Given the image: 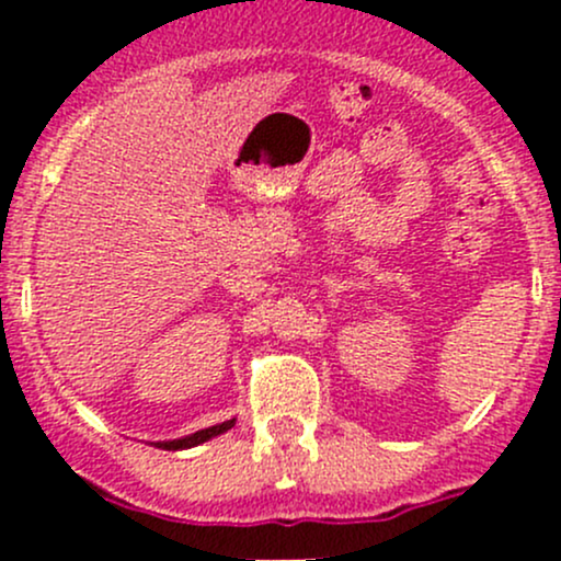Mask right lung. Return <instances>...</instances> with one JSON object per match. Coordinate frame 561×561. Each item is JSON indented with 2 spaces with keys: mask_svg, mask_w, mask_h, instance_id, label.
I'll use <instances>...</instances> for the list:
<instances>
[{
  "mask_svg": "<svg viewBox=\"0 0 561 561\" xmlns=\"http://www.w3.org/2000/svg\"><path fill=\"white\" fill-rule=\"evenodd\" d=\"M236 426V417H230V421L225 423H217V426H208V428H201V432L195 434H186V437H179V439H162V443H151L154 448H162V450H186V448H195V445H203L208 443V439L219 437V434H225L228 428Z\"/></svg>",
  "mask_w": 561,
  "mask_h": 561,
  "instance_id": "obj_1",
  "label": "right lung"
}]
</instances>
